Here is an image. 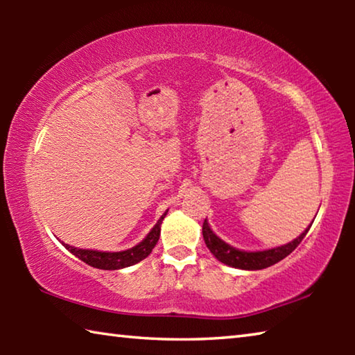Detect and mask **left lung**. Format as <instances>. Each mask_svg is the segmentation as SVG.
Returning <instances> with one entry per match:
<instances>
[{"instance_id":"left-lung-1","label":"left lung","mask_w":355,"mask_h":355,"mask_svg":"<svg viewBox=\"0 0 355 355\" xmlns=\"http://www.w3.org/2000/svg\"><path fill=\"white\" fill-rule=\"evenodd\" d=\"M310 227L311 225H309V228H305V230L291 243L280 245V248L258 250V252H248V250H239L236 248H232L230 244L222 241L218 235H214V232L209 228L207 219L202 225V233H203V239H205L207 248L220 263H224L227 266H232V268L245 269V271H257V269H264V268L272 266V264L279 263L280 260H284L285 257L290 255L291 252L300 244V241H302L304 236L307 235Z\"/></svg>"}]
</instances>
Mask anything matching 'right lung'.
I'll return each instance as SVG.
<instances>
[{
	"label": "right lung",
	"instance_id": "right-lung-1",
	"mask_svg": "<svg viewBox=\"0 0 355 355\" xmlns=\"http://www.w3.org/2000/svg\"><path fill=\"white\" fill-rule=\"evenodd\" d=\"M167 211L161 216L156 222L155 227L150 230L148 235L142 239V241L135 245V248L122 250V252H100V250H91V249H78L71 248L69 244H64L65 249H69L75 257L80 258L81 261L87 263L89 266L105 269V271H116V269H122L131 266V264H136L142 261L144 258L150 255V252L158 243L159 233H161V224H163V219L166 218Z\"/></svg>",
	"mask_w": 355,
	"mask_h": 355
}]
</instances>
